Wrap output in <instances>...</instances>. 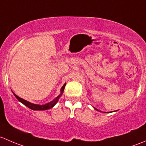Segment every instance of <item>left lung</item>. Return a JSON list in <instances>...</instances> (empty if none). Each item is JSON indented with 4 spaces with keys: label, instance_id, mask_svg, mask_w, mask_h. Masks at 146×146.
<instances>
[{
    "label": "left lung",
    "instance_id": "8db88e82",
    "mask_svg": "<svg viewBox=\"0 0 146 146\" xmlns=\"http://www.w3.org/2000/svg\"><path fill=\"white\" fill-rule=\"evenodd\" d=\"M95 109L96 110H98V109H96V108H95Z\"/></svg>",
    "mask_w": 146,
    "mask_h": 146
}]
</instances>
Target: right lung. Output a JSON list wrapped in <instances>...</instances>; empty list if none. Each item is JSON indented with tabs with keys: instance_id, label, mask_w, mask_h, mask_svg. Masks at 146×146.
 <instances>
[{
	"instance_id": "add662e5",
	"label": "right lung",
	"mask_w": 146,
	"mask_h": 146,
	"mask_svg": "<svg viewBox=\"0 0 146 146\" xmlns=\"http://www.w3.org/2000/svg\"><path fill=\"white\" fill-rule=\"evenodd\" d=\"M65 85H66V84H64V85L62 86V88H61V94H60V95L58 96V97H57L55 99V100H53L52 101H51L50 103H47V104H46V105H43V106H39V105L33 104V103H29V102L27 101V100H24V99L19 98V96H17V95H16V94H15L14 93H13V94H14L15 96L17 98V100H19V102H21L22 103H23L25 106L28 107V108H30V109L34 110H48V109H50V108H52V107H53L55 104H56L57 102H58V100H59L60 97L62 96L63 91H64V87H65Z\"/></svg>"
}]
</instances>
